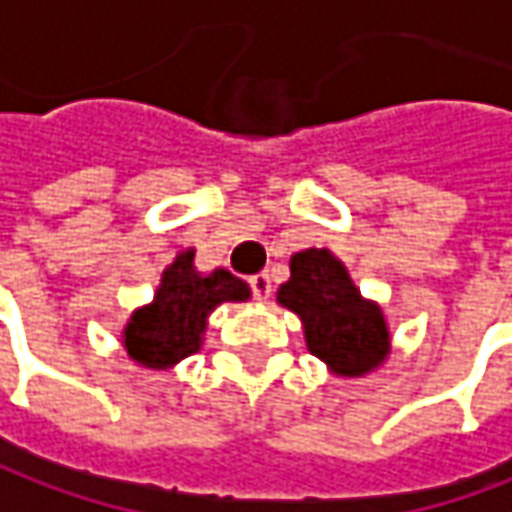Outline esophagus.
Here are the masks:
<instances>
[{
	"mask_svg": "<svg viewBox=\"0 0 512 512\" xmlns=\"http://www.w3.org/2000/svg\"><path fill=\"white\" fill-rule=\"evenodd\" d=\"M249 285H252V294H255L257 300H269V297H271V277H269V274H255V277L249 280Z\"/></svg>",
	"mask_w": 512,
	"mask_h": 512,
	"instance_id": "34e87169",
	"label": "esophagus"
}]
</instances>
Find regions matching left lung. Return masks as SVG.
<instances>
[{
    "label": "left lung",
    "mask_w": 512,
    "mask_h": 512,
    "mask_svg": "<svg viewBox=\"0 0 512 512\" xmlns=\"http://www.w3.org/2000/svg\"><path fill=\"white\" fill-rule=\"evenodd\" d=\"M277 302L302 319L305 344L330 373L361 378L384 364L389 328L381 305L364 300L339 257L305 249L291 257V277Z\"/></svg>",
    "instance_id": "obj_1"
}]
</instances>
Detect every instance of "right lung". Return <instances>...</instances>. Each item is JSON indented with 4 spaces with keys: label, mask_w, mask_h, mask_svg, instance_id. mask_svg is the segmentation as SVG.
Wrapping results in <instances>:
<instances>
[{
    "label": "right lung",
    "mask_w": 512,
    "mask_h": 512,
    "mask_svg": "<svg viewBox=\"0 0 512 512\" xmlns=\"http://www.w3.org/2000/svg\"><path fill=\"white\" fill-rule=\"evenodd\" d=\"M196 249L179 252L156 288L154 302L137 308L123 330L128 356L148 370H170L193 356L207 330V316L221 302H246L249 285L227 269L201 274L193 266Z\"/></svg>",
    "instance_id": "obj_1"
}]
</instances>
